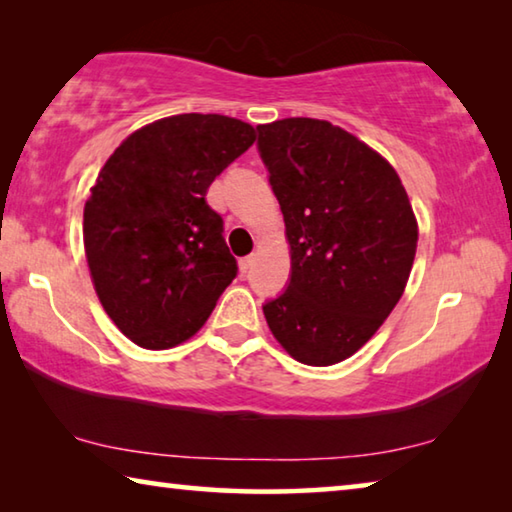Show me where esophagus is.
Listing matches in <instances>:
<instances>
[{
  "label": "esophagus",
  "mask_w": 512,
  "mask_h": 512,
  "mask_svg": "<svg viewBox=\"0 0 512 512\" xmlns=\"http://www.w3.org/2000/svg\"><path fill=\"white\" fill-rule=\"evenodd\" d=\"M253 264H255V255H248V257H244V259H239L241 273H248L250 268H253Z\"/></svg>",
  "instance_id": "1"
}]
</instances>
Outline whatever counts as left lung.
<instances>
[{
	"label": "left lung",
	"instance_id": "obj_1",
	"mask_svg": "<svg viewBox=\"0 0 512 512\" xmlns=\"http://www.w3.org/2000/svg\"><path fill=\"white\" fill-rule=\"evenodd\" d=\"M284 214L291 282L264 305L275 341L307 366L361 350L409 282L418 219L384 155L325 119L257 126Z\"/></svg>",
	"mask_w": 512,
	"mask_h": 512
}]
</instances>
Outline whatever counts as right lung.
<instances>
[{
	"label": "right lung",
	"mask_w": 512,
	"mask_h": 512,
	"mask_svg": "<svg viewBox=\"0 0 512 512\" xmlns=\"http://www.w3.org/2000/svg\"><path fill=\"white\" fill-rule=\"evenodd\" d=\"M255 137L241 119L187 112L137 128L101 167L83 207L85 257L106 314L140 348L192 339L235 280L205 196Z\"/></svg>",
	"instance_id": "1"
}]
</instances>
